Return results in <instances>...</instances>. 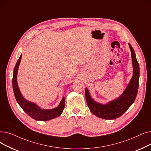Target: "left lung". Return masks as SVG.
Listing matches in <instances>:
<instances>
[{
    "label": "left lung",
    "instance_id": "obj_1",
    "mask_svg": "<svg viewBox=\"0 0 151 151\" xmlns=\"http://www.w3.org/2000/svg\"><path fill=\"white\" fill-rule=\"evenodd\" d=\"M129 47L132 54L133 76L122 94L115 100L106 104L97 102L90 96L87 88L85 89V96L91 112L101 119L113 120L122 116L135 101L139 86V66L137 61L133 48L129 44Z\"/></svg>",
    "mask_w": 151,
    "mask_h": 151
}]
</instances>
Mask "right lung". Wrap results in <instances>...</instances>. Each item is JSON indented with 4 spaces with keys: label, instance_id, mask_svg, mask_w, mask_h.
<instances>
[{
    "label": "right lung",
    "instance_id": "add662e5",
    "mask_svg": "<svg viewBox=\"0 0 151 151\" xmlns=\"http://www.w3.org/2000/svg\"><path fill=\"white\" fill-rule=\"evenodd\" d=\"M22 59V55L18 58L14 70V75H13L12 84L13 89L15 97V99L24 112L27 113L32 119L38 121H47L54 119L55 118L59 116L65 107V97L62 98L59 105L52 109H43L34 102L26 99L22 94L20 90L19 89L17 82V74L18 67Z\"/></svg>",
    "mask_w": 151,
    "mask_h": 151
}]
</instances>
